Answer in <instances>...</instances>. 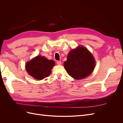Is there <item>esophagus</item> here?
<instances>
[{
  "label": "esophagus",
  "mask_w": 123,
  "mask_h": 123,
  "mask_svg": "<svg viewBox=\"0 0 123 123\" xmlns=\"http://www.w3.org/2000/svg\"><path fill=\"white\" fill-rule=\"evenodd\" d=\"M57 64L58 65H61L62 64V62L61 61H57Z\"/></svg>",
  "instance_id": "obj_1"
}]
</instances>
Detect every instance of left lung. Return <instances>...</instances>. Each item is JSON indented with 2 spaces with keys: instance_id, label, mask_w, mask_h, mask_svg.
I'll return each instance as SVG.
<instances>
[{
  "instance_id": "1",
  "label": "left lung",
  "mask_w": 123,
  "mask_h": 123,
  "mask_svg": "<svg viewBox=\"0 0 123 123\" xmlns=\"http://www.w3.org/2000/svg\"><path fill=\"white\" fill-rule=\"evenodd\" d=\"M64 66L70 76L81 80L90 75L95 67V61L90 51L80 46L68 53Z\"/></svg>"
}]
</instances>
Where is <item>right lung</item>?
<instances>
[{"instance_id":"add662e5","label":"right lung","mask_w":123,"mask_h":123,"mask_svg":"<svg viewBox=\"0 0 123 123\" xmlns=\"http://www.w3.org/2000/svg\"><path fill=\"white\" fill-rule=\"evenodd\" d=\"M54 65V61L38 55L26 63L25 69L30 75L36 80H42L50 75Z\"/></svg>"}]
</instances>
